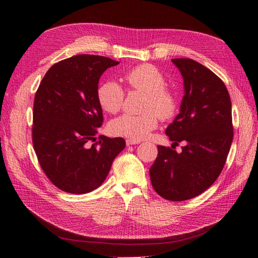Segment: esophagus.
<instances>
[{
  "instance_id": "1",
  "label": "esophagus",
  "mask_w": 258,
  "mask_h": 258,
  "mask_svg": "<svg viewBox=\"0 0 258 258\" xmlns=\"http://www.w3.org/2000/svg\"><path fill=\"white\" fill-rule=\"evenodd\" d=\"M141 143V141L139 140H134V139H127L126 140V144L129 146V145H134V144H139Z\"/></svg>"
}]
</instances>
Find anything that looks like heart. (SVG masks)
<instances>
[{"label": "heart", "mask_w": 258, "mask_h": 258, "mask_svg": "<svg viewBox=\"0 0 258 258\" xmlns=\"http://www.w3.org/2000/svg\"><path fill=\"white\" fill-rule=\"evenodd\" d=\"M124 79L130 88L146 94L142 115L123 114L109 122V131L118 137H126L142 140L149 137L158 124V116L169 119L176 113L177 100L173 92L165 85L164 75L150 64L132 68ZM123 90L116 81L104 82L97 90V101L107 113L115 114L122 106Z\"/></svg>", "instance_id": "obj_1"}]
</instances>
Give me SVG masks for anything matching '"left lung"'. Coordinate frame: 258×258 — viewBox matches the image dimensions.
Returning <instances> with one entry per match:
<instances>
[{
    "label": "left lung",
    "mask_w": 258,
    "mask_h": 258,
    "mask_svg": "<svg viewBox=\"0 0 258 258\" xmlns=\"http://www.w3.org/2000/svg\"><path fill=\"white\" fill-rule=\"evenodd\" d=\"M183 79L180 112L165 134L182 152L157 145L150 168L154 190L168 201H185L206 191L224 168L233 139L231 100L222 80L190 58H173Z\"/></svg>",
    "instance_id": "1"
}]
</instances>
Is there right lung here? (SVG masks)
I'll return each instance as SVG.
<instances>
[{
	"label": "right lung",
	"instance_id": "add662e5",
	"mask_svg": "<svg viewBox=\"0 0 258 258\" xmlns=\"http://www.w3.org/2000/svg\"><path fill=\"white\" fill-rule=\"evenodd\" d=\"M119 64L97 55H76L54 64L34 96L32 142L41 168L58 189L85 194L106 179L114 159L124 149L122 138L100 136L102 107L99 80Z\"/></svg>",
	"mask_w": 258,
	"mask_h": 258
}]
</instances>
